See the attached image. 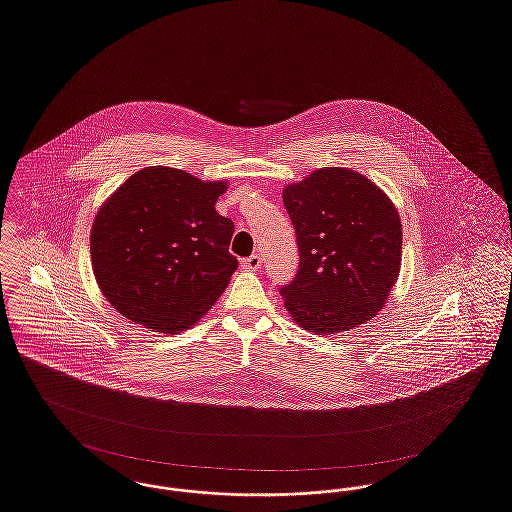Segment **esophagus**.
I'll return each mask as SVG.
<instances>
[{
    "instance_id": "1",
    "label": "esophagus",
    "mask_w": 512,
    "mask_h": 512,
    "mask_svg": "<svg viewBox=\"0 0 512 512\" xmlns=\"http://www.w3.org/2000/svg\"><path fill=\"white\" fill-rule=\"evenodd\" d=\"M242 266L247 270H257L261 266V257L259 255H251L247 259H242Z\"/></svg>"
}]
</instances>
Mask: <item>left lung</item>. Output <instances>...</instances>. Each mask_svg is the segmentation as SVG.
Listing matches in <instances>:
<instances>
[{"label":"left lung","instance_id":"obj_1","mask_svg":"<svg viewBox=\"0 0 512 512\" xmlns=\"http://www.w3.org/2000/svg\"><path fill=\"white\" fill-rule=\"evenodd\" d=\"M301 265L280 287L291 318L335 335L387 303L402 263V225L389 196L347 167H324L284 188Z\"/></svg>","mask_w":512,"mask_h":512}]
</instances>
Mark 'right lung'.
I'll use <instances>...</instances> for the list:
<instances>
[{
	"label": "right lung",
	"mask_w": 512,
	"mask_h": 512,
	"mask_svg": "<svg viewBox=\"0 0 512 512\" xmlns=\"http://www.w3.org/2000/svg\"><path fill=\"white\" fill-rule=\"evenodd\" d=\"M226 186L154 165L104 202L91 228L93 274L122 316L173 335L223 295L238 268L234 223L215 211Z\"/></svg>",
	"instance_id": "1"
}]
</instances>
